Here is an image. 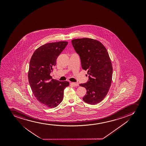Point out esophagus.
I'll use <instances>...</instances> for the list:
<instances>
[{
  "label": "esophagus",
  "mask_w": 146,
  "mask_h": 146,
  "mask_svg": "<svg viewBox=\"0 0 146 146\" xmlns=\"http://www.w3.org/2000/svg\"><path fill=\"white\" fill-rule=\"evenodd\" d=\"M70 84H71V85H72V86H74V87H76V86H79L78 83H74V82H71Z\"/></svg>",
  "instance_id": "obj_1"
}]
</instances>
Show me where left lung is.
<instances>
[{"label": "left lung", "mask_w": 146, "mask_h": 146, "mask_svg": "<svg viewBox=\"0 0 146 146\" xmlns=\"http://www.w3.org/2000/svg\"><path fill=\"white\" fill-rule=\"evenodd\" d=\"M72 43L80 56L82 69L88 70L89 75L87 82L79 84L87 90L83 100L88 104H97L107 96L112 80V64L107 50L93 39H75Z\"/></svg>", "instance_id": "obj_1"}]
</instances>
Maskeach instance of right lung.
<instances>
[{"label":"right lung","instance_id":"add662e5","mask_svg":"<svg viewBox=\"0 0 146 146\" xmlns=\"http://www.w3.org/2000/svg\"><path fill=\"white\" fill-rule=\"evenodd\" d=\"M68 44L67 41L46 44L36 49L31 58L29 82L35 98L46 107H57L63 98L64 89L69 86V82L51 80L50 76L56 59Z\"/></svg>","mask_w":146,"mask_h":146}]
</instances>
